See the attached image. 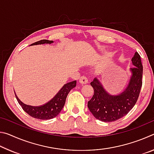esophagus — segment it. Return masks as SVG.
I'll return each mask as SVG.
<instances>
[{"label":"esophagus","instance_id":"34e87169","mask_svg":"<svg viewBox=\"0 0 154 154\" xmlns=\"http://www.w3.org/2000/svg\"><path fill=\"white\" fill-rule=\"evenodd\" d=\"M79 83H82V84H86L88 83V78L85 76H82L79 79Z\"/></svg>","mask_w":154,"mask_h":154}]
</instances>
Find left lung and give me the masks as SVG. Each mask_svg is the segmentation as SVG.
I'll list each match as a JSON object with an SVG mask.
<instances>
[{
    "label": "left lung",
    "mask_w": 154,
    "mask_h": 154,
    "mask_svg": "<svg viewBox=\"0 0 154 154\" xmlns=\"http://www.w3.org/2000/svg\"><path fill=\"white\" fill-rule=\"evenodd\" d=\"M134 67L130 69V75L123 92L111 95L106 92L98 78L91 82L94 93L88 106L94 118L104 122H111L126 116L133 108L139 98L142 86L143 65L140 56L135 52L132 58Z\"/></svg>",
    "instance_id": "1"
}]
</instances>
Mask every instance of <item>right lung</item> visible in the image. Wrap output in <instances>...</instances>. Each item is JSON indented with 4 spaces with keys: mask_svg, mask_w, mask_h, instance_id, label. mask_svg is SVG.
Listing matches in <instances>:
<instances>
[{
    "mask_svg": "<svg viewBox=\"0 0 154 154\" xmlns=\"http://www.w3.org/2000/svg\"><path fill=\"white\" fill-rule=\"evenodd\" d=\"M53 43V41L43 39L32 43V45H42V44H51ZM76 83L77 81H73V82H69L64 84L61 89L58 91V92L50 100L41 106H35L26 105L18 98L15 92V95L18 103H19L21 106L22 107L23 110L26 113H27L29 116L34 118L46 120V119H50L55 118L60 113L62 108L64 107L67 95L69 94V92L72 88L76 86Z\"/></svg>",
    "mask_w": 154,
    "mask_h": 154,
    "instance_id": "add662e5",
    "label": "right lung"
}]
</instances>
